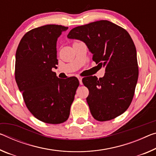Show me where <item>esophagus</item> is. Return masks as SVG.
Here are the masks:
<instances>
[{
  "instance_id": "obj_1",
  "label": "esophagus",
  "mask_w": 156,
  "mask_h": 156,
  "mask_svg": "<svg viewBox=\"0 0 156 156\" xmlns=\"http://www.w3.org/2000/svg\"><path fill=\"white\" fill-rule=\"evenodd\" d=\"M78 80H79V82H80V85H83L82 78H81V77H78Z\"/></svg>"
}]
</instances>
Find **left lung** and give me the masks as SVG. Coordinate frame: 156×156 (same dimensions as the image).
<instances>
[{"label":"left lung","mask_w":156,"mask_h":156,"mask_svg":"<svg viewBox=\"0 0 156 156\" xmlns=\"http://www.w3.org/2000/svg\"><path fill=\"white\" fill-rule=\"evenodd\" d=\"M67 37L84 41L93 61L105 67L103 78H83L90 92L87 102L91 115L105 122L122 115L132 102L139 75L137 52L130 34L112 22L101 20L76 27Z\"/></svg>","instance_id":"1"}]
</instances>
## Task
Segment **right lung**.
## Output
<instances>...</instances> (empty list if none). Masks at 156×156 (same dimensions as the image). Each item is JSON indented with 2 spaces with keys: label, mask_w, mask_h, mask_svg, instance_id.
<instances>
[{
  "label": "right lung",
  "mask_w": 156,
  "mask_h": 156,
  "mask_svg": "<svg viewBox=\"0 0 156 156\" xmlns=\"http://www.w3.org/2000/svg\"><path fill=\"white\" fill-rule=\"evenodd\" d=\"M68 27L46 25L24 34L16 49L15 80L28 110L41 122H66L79 86L77 78H58L56 43Z\"/></svg>",
  "instance_id": "right-lung-1"
}]
</instances>
